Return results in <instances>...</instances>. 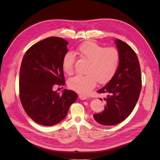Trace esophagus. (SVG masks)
Instances as JSON below:
<instances>
[{"label": "esophagus", "instance_id": "34e87169", "mask_svg": "<svg viewBox=\"0 0 160 160\" xmlns=\"http://www.w3.org/2000/svg\"><path fill=\"white\" fill-rule=\"evenodd\" d=\"M79 98L80 100H86L88 98V97L86 96H84L83 95H80Z\"/></svg>", "mask_w": 160, "mask_h": 160}]
</instances>
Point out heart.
<instances>
[{
  "label": "heart",
  "mask_w": 160,
  "mask_h": 160,
  "mask_svg": "<svg viewBox=\"0 0 160 160\" xmlns=\"http://www.w3.org/2000/svg\"><path fill=\"white\" fill-rule=\"evenodd\" d=\"M76 53L89 62L86 75H77L68 81L69 87L80 94L88 95L97 82L106 83L110 81L118 69L120 54L115 48H104L95 42L86 41L77 47ZM74 62L75 56L72 52L65 54L62 66L65 73L73 72Z\"/></svg>",
  "instance_id": "obj_1"
}]
</instances>
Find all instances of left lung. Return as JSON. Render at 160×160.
Returning a JSON list of instances; mask_svg holds the SVG:
<instances>
[{
    "mask_svg": "<svg viewBox=\"0 0 160 160\" xmlns=\"http://www.w3.org/2000/svg\"><path fill=\"white\" fill-rule=\"evenodd\" d=\"M120 54V63L115 74L107 84L97 91L108 93L104 110L93 115L99 124L113 126L123 121L130 115L139 97L141 74L138 58L133 50L124 41L115 40Z\"/></svg>",
    "mask_w": 160,
    "mask_h": 160,
    "instance_id": "obj_1",
    "label": "left lung"
}]
</instances>
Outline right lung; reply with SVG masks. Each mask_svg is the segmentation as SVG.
Wrapping results in <instances>:
<instances>
[{
	"mask_svg": "<svg viewBox=\"0 0 160 160\" xmlns=\"http://www.w3.org/2000/svg\"><path fill=\"white\" fill-rule=\"evenodd\" d=\"M68 42L50 37L32 45L25 53L19 72V97L25 112L38 124L55 125L65 119L70 106L77 100L74 91L63 90L60 95L55 85H65L62 66L68 52Z\"/></svg>",
	"mask_w": 160,
	"mask_h": 160,
	"instance_id": "right-lung-1",
	"label": "right lung"
}]
</instances>
